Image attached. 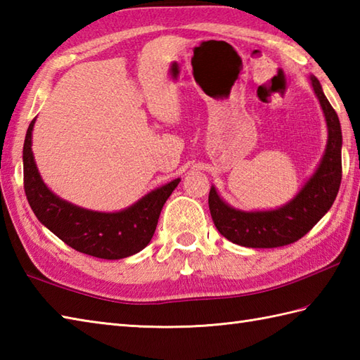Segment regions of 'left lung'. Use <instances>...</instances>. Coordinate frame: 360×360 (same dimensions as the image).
<instances>
[{
	"mask_svg": "<svg viewBox=\"0 0 360 360\" xmlns=\"http://www.w3.org/2000/svg\"><path fill=\"white\" fill-rule=\"evenodd\" d=\"M322 106L328 141L316 172L285 207L274 212H241L231 207L212 186L209 209L218 232L238 246L269 249L300 240L314 227L338 196L342 181V129L338 114L316 77H309Z\"/></svg>",
	"mask_w": 360,
	"mask_h": 360,
	"instance_id": "1",
	"label": "left lung"
}]
</instances>
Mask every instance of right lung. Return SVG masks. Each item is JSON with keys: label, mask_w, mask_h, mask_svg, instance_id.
I'll return each mask as SVG.
<instances>
[{"label": "right lung", "mask_w": 360, "mask_h": 360, "mask_svg": "<svg viewBox=\"0 0 360 360\" xmlns=\"http://www.w3.org/2000/svg\"><path fill=\"white\" fill-rule=\"evenodd\" d=\"M34 124L35 119L26 133L22 168L25 192L38 221L68 246L91 257L120 259L147 248L156 231L160 210L181 179L153 190L125 210L105 213L80 209L53 195L43 182L32 153Z\"/></svg>", "instance_id": "add662e5"}]
</instances>
